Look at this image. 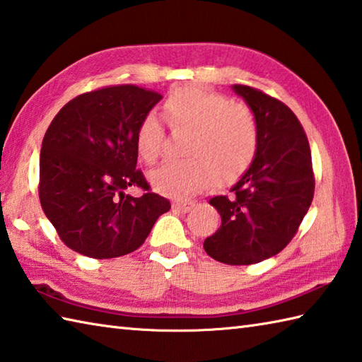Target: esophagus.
Segmentation results:
<instances>
[{
    "label": "esophagus",
    "instance_id": "34e87169",
    "mask_svg": "<svg viewBox=\"0 0 362 362\" xmlns=\"http://www.w3.org/2000/svg\"><path fill=\"white\" fill-rule=\"evenodd\" d=\"M194 206H195L194 202H176V203H173V208L176 211H180V212H189L192 208H194Z\"/></svg>",
    "mask_w": 362,
    "mask_h": 362
}]
</instances>
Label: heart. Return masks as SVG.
Here are the masks:
<instances>
[{"instance_id": "heart-1", "label": "heart", "mask_w": 362, "mask_h": 362, "mask_svg": "<svg viewBox=\"0 0 362 362\" xmlns=\"http://www.w3.org/2000/svg\"><path fill=\"white\" fill-rule=\"evenodd\" d=\"M164 117L173 131H186L187 159L167 160L150 172L151 186L160 194L182 198L208 184L228 182L247 170L257 145L255 117L247 106L230 103L220 93L200 87L176 88L164 101ZM164 129L156 115L139 122L136 148L146 164L159 158Z\"/></svg>"}]
</instances>
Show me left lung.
<instances>
[{
  "instance_id": "obj_1",
  "label": "left lung",
  "mask_w": 362,
  "mask_h": 362,
  "mask_svg": "<svg viewBox=\"0 0 362 362\" xmlns=\"http://www.w3.org/2000/svg\"><path fill=\"white\" fill-rule=\"evenodd\" d=\"M255 114L257 145L252 165L231 195L209 200L222 217L203 247L214 259L250 265L278 255L298 231L314 197L311 150L297 115L284 103L234 84Z\"/></svg>"
}]
</instances>
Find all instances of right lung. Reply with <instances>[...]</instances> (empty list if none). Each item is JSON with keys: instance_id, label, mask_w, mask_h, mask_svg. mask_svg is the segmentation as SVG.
<instances>
[{"instance_id": "1", "label": "right lung", "mask_w": 362, "mask_h": 362, "mask_svg": "<svg viewBox=\"0 0 362 362\" xmlns=\"http://www.w3.org/2000/svg\"><path fill=\"white\" fill-rule=\"evenodd\" d=\"M162 95L122 84L69 101L48 127L40 150L42 209L69 248L95 259L137 250L172 208L136 168V129ZM140 187L139 199L124 194Z\"/></svg>"}]
</instances>
